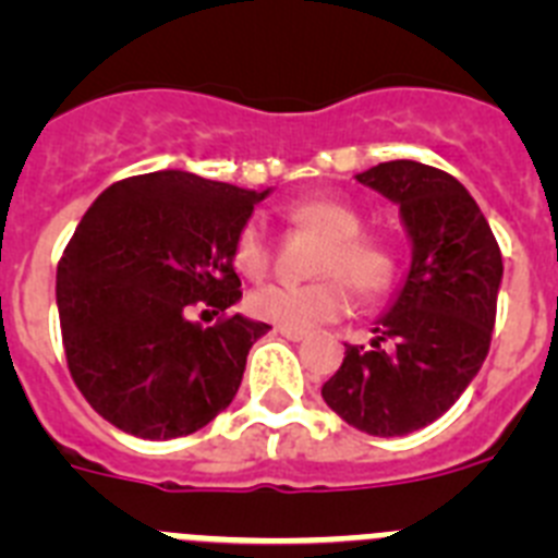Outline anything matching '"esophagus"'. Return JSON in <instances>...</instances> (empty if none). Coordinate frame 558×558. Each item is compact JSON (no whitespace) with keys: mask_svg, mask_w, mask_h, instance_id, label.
<instances>
[{"mask_svg":"<svg viewBox=\"0 0 558 558\" xmlns=\"http://www.w3.org/2000/svg\"><path fill=\"white\" fill-rule=\"evenodd\" d=\"M276 332L282 335V338H288V340H295V343L307 338V332H302V329H284V327H279V329H276Z\"/></svg>","mask_w":558,"mask_h":558,"instance_id":"esophagus-1","label":"esophagus"}]
</instances>
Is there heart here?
<instances>
[{"instance_id":"b5f03b06","label":"heart","mask_w":558,"mask_h":558,"mask_svg":"<svg viewBox=\"0 0 558 558\" xmlns=\"http://www.w3.org/2000/svg\"><path fill=\"white\" fill-rule=\"evenodd\" d=\"M284 215L293 229L324 236L313 263L318 279L256 288L248 295V310L256 318L284 329H313L352 310L349 283L366 299L386 293L393 284L397 254L377 236L363 234V215L352 204L340 198H302L290 204ZM234 263L251 279H263L270 270L274 248L256 220H248L236 234Z\"/></svg>"}]
</instances>
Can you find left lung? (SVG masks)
Returning a JSON list of instances; mask_svg holds the SVG:
<instances>
[{
	"label": "left lung",
	"mask_w": 558,
	"mask_h": 558,
	"mask_svg": "<svg viewBox=\"0 0 558 558\" xmlns=\"http://www.w3.org/2000/svg\"><path fill=\"white\" fill-rule=\"evenodd\" d=\"M357 181L399 204L413 259L372 347H347L322 397L368 436H408L450 411L481 372L502 256L483 211L450 172L399 159Z\"/></svg>",
	"instance_id": "8db88e82"
}]
</instances>
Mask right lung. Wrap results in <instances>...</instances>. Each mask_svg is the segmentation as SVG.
<instances>
[{
	"label": "right lung",
	"instance_id": "right-lung-1",
	"mask_svg": "<svg viewBox=\"0 0 558 558\" xmlns=\"http://www.w3.org/2000/svg\"><path fill=\"white\" fill-rule=\"evenodd\" d=\"M268 195L184 170L131 175L88 206L58 263L66 366L86 402L140 438L201 430L231 405L268 324L240 302L234 240ZM206 303L215 328L189 322Z\"/></svg>",
	"mask_w": 558,
	"mask_h": 558
}]
</instances>
